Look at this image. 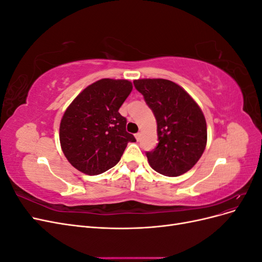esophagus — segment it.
Wrapping results in <instances>:
<instances>
[{"label":"esophagus","mask_w":262,"mask_h":262,"mask_svg":"<svg viewBox=\"0 0 262 262\" xmlns=\"http://www.w3.org/2000/svg\"><path fill=\"white\" fill-rule=\"evenodd\" d=\"M134 137H136L137 141H140V139H141V133H140V132L136 133V134H134Z\"/></svg>","instance_id":"esophagus-1"}]
</instances>
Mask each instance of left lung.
<instances>
[{
    "instance_id": "obj_1",
    "label": "left lung",
    "mask_w": 262,
    "mask_h": 262,
    "mask_svg": "<svg viewBox=\"0 0 262 262\" xmlns=\"http://www.w3.org/2000/svg\"><path fill=\"white\" fill-rule=\"evenodd\" d=\"M157 122L158 144L146 152L148 163L164 176L191 169L207 145V122L200 107L179 85L163 78L133 81Z\"/></svg>"
}]
</instances>
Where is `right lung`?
<instances>
[{
    "instance_id": "1",
    "label": "right lung",
    "mask_w": 262,
    "mask_h": 262,
    "mask_svg": "<svg viewBox=\"0 0 262 262\" xmlns=\"http://www.w3.org/2000/svg\"><path fill=\"white\" fill-rule=\"evenodd\" d=\"M131 91L129 81L102 78L86 87L66 110L60 143L76 169L87 175L105 172L120 161L126 144L137 141L119 114Z\"/></svg>"
}]
</instances>
